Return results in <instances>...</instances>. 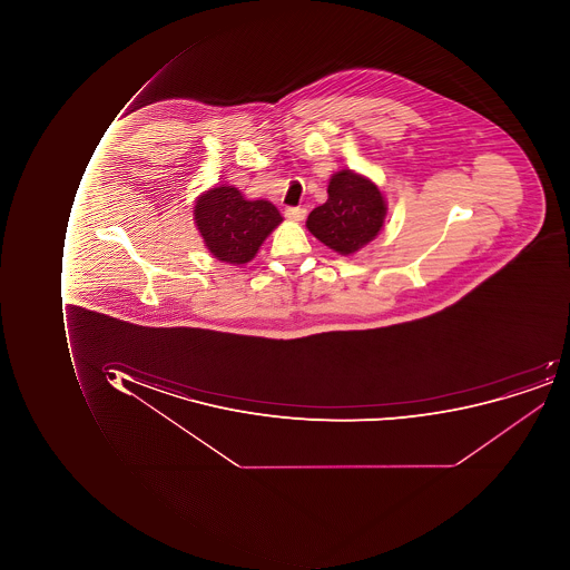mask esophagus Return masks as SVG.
Returning a JSON list of instances; mask_svg holds the SVG:
<instances>
[{"mask_svg": "<svg viewBox=\"0 0 570 570\" xmlns=\"http://www.w3.org/2000/svg\"><path fill=\"white\" fill-rule=\"evenodd\" d=\"M284 214H286L287 219L302 220L306 216V210L303 207H287Z\"/></svg>", "mask_w": 570, "mask_h": 570, "instance_id": "obj_1", "label": "esophagus"}]
</instances>
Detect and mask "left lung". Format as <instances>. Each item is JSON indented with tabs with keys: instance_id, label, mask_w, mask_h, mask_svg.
<instances>
[{
	"instance_id": "1",
	"label": "left lung",
	"mask_w": 570,
	"mask_h": 570,
	"mask_svg": "<svg viewBox=\"0 0 570 570\" xmlns=\"http://www.w3.org/2000/svg\"><path fill=\"white\" fill-rule=\"evenodd\" d=\"M327 191V202L309 213L306 227L337 254H354L384 226V197L375 183L350 169L335 173Z\"/></svg>"
}]
</instances>
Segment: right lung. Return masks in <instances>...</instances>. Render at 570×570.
<instances>
[{
    "mask_svg": "<svg viewBox=\"0 0 570 570\" xmlns=\"http://www.w3.org/2000/svg\"><path fill=\"white\" fill-rule=\"evenodd\" d=\"M195 223L217 261L242 265L252 261L281 217L268 200H245L235 186H216L195 204Z\"/></svg>",
    "mask_w": 570,
    "mask_h": 570,
    "instance_id": "add662e5",
    "label": "right lung"
}]
</instances>
